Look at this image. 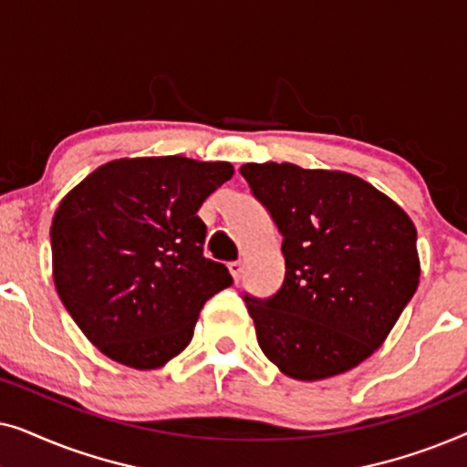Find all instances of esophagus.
I'll return each instance as SVG.
<instances>
[{
	"instance_id": "esophagus-1",
	"label": "esophagus",
	"mask_w": 467,
	"mask_h": 467,
	"mask_svg": "<svg viewBox=\"0 0 467 467\" xmlns=\"http://www.w3.org/2000/svg\"><path fill=\"white\" fill-rule=\"evenodd\" d=\"M229 272H232L235 283H240L242 272H244V264H242V261H232V264H229Z\"/></svg>"
}]
</instances>
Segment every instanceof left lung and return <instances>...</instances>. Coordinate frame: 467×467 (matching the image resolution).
<instances>
[{
  "instance_id": "obj_1",
  "label": "left lung",
  "mask_w": 467,
  "mask_h": 467,
  "mask_svg": "<svg viewBox=\"0 0 467 467\" xmlns=\"http://www.w3.org/2000/svg\"><path fill=\"white\" fill-rule=\"evenodd\" d=\"M240 174L283 235L280 289L265 299L244 293L261 350L297 380L359 366L419 286L410 216L347 171L246 163Z\"/></svg>"
}]
</instances>
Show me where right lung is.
I'll list each match as a JSON object with an SVG mask.
<instances>
[{"mask_svg":"<svg viewBox=\"0 0 467 467\" xmlns=\"http://www.w3.org/2000/svg\"><path fill=\"white\" fill-rule=\"evenodd\" d=\"M232 176L227 161L119 159L63 197L50 227L57 293L110 359L163 366L191 342L203 304L234 283L225 265L203 257L197 216Z\"/></svg>","mask_w":467,"mask_h":467,"instance_id":"add662e5","label":"right lung"}]
</instances>
